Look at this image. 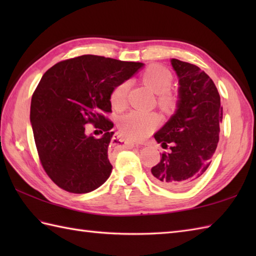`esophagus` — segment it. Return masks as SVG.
I'll list each match as a JSON object with an SVG mask.
<instances>
[{"instance_id": "obj_1", "label": "esophagus", "mask_w": 256, "mask_h": 256, "mask_svg": "<svg viewBox=\"0 0 256 256\" xmlns=\"http://www.w3.org/2000/svg\"><path fill=\"white\" fill-rule=\"evenodd\" d=\"M118 140L122 143L123 146H128V148H133V146H134V143L128 142V140H122V138Z\"/></svg>"}]
</instances>
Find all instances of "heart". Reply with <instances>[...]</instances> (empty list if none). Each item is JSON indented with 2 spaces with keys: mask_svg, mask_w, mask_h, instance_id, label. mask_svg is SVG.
<instances>
[{
  "mask_svg": "<svg viewBox=\"0 0 256 256\" xmlns=\"http://www.w3.org/2000/svg\"><path fill=\"white\" fill-rule=\"evenodd\" d=\"M142 80L154 94H158V104L162 108L170 110L176 106V96L170 91L174 81L170 70L158 64H154L143 72ZM130 86H131L130 81L125 80L112 90L110 101L113 108L118 110L125 108ZM157 122L158 121L155 114L132 111L118 120V128L123 136L131 140H140L153 132Z\"/></svg>",
  "mask_w": 256,
  "mask_h": 256,
  "instance_id": "obj_1",
  "label": "heart"
}]
</instances>
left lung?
Listing matches in <instances>:
<instances>
[{
  "instance_id": "8db88e82",
  "label": "left lung",
  "mask_w": 256,
  "mask_h": 256,
  "mask_svg": "<svg viewBox=\"0 0 256 256\" xmlns=\"http://www.w3.org/2000/svg\"><path fill=\"white\" fill-rule=\"evenodd\" d=\"M178 76L177 110L154 138L164 152L152 177L170 189L189 187L209 167L219 142L222 106L214 81L196 64L172 59Z\"/></svg>"
}]
</instances>
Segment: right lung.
I'll return each instance as SVG.
<instances>
[{
	"mask_svg": "<svg viewBox=\"0 0 256 256\" xmlns=\"http://www.w3.org/2000/svg\"><path fill=\"white\" fill-rule=\"evenodd\" d=\"M143 64L84 55L58 62L42 76L32 96L30 123L42 166L58 187L86 194L110 177L114 132L104 113L112 112V90ZM89 122L105 132L102 138L85 134Z\"/></svg>",
	"mask_w": 256,
	"mask_h": 256,
	"instance_id": "obj_1",
	"label": "right lung"
}]
</instances>
